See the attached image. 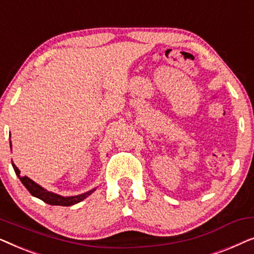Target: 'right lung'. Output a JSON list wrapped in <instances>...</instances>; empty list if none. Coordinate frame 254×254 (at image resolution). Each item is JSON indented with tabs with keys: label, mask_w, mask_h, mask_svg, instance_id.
<instances>
[{
	"label": "right lung",
	"mask_w": 254,
	"mask_h": 254,
	"mask_svg": "<svg viewBox=\"0 0 254 254\" xmlns=\"http://www.w3.org/2000/svg\"><path fill=\"white\" fill-rule=\"evenodd\" d=\"M10 147H11V142H10ZM13 170H15L16 175L18 176V178L24 186L26 187V190L32 194L33 196L38 197V199L43 200L44 202H46L48 204H52V206H64V207H68V206H72V204L81 202L82 200H84L86 196H89L93 190H90V192H86L84 194H79V195H75V196H61L58 195V194H54L52 192H48V190H44L43 187L38 185L37 183H34L32 179H30L29 177L26 176H20L19 173L20 171L18 168L13 164Z\"/></svg>",
	"instance_id": "add662e5"
}]
</instances>
